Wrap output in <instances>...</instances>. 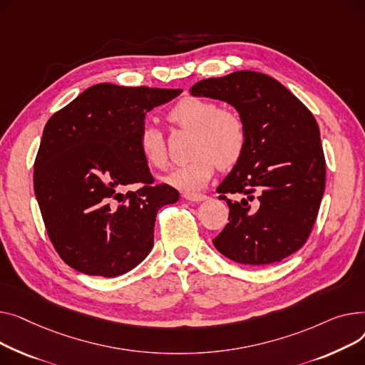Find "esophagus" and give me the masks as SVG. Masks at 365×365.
I'll return each instance as SVG.
<instances>
[{
    "label": "esophagus",
    "instance_id": "esophagus-1",
    "mask_svg": "<svg viewBox=\"0 0 365 365\" xmlns=\"http://www.w3.org/2000/svg\"><path fill=\"white\" fill-rule=\"evenodd\" d=\"M184 199L188 202L199 203V202H205L207 199V196L206 195H184Z\"/></svg>",
    "mask_w": 365,
    "mask_h": 365
}]
</instances>
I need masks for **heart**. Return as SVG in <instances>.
<instances>
[{
  "instance_id": "heart-1",
  "label": "heart",
  "mask_w": 365,
  "mask_h": 365,
  "mask_svg": "<svg viewBox=\"0 0 365 365\" xmlns=\"http://www.w3.org/2000/svg\"><path fill=\"white\" fill-rule=\"evenodd\" d=\"M169 122L192 131L190 153L192 158L162 178L166 184L185 192H195L206 187L215 173L217 163L228 169L237 163L245 152L246 128L242 118L221 110L215 103L200 97L180 100L168 113ZM138 150L144 162L156 169L168 163L163 133L156 126L145 125L138 134Z\"/></svg>"
}]
</instances>
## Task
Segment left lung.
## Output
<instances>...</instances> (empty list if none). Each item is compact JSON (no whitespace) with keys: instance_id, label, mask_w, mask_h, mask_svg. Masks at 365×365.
I'll use <instances>...</instances> for the list:
<instances>
[{"instance_id":"1","label":"left lung","mask_w":365,"mask_h":365,"mask_svg":"<svg viewBox=\"0 0 365 365\" xmlns=\"http://www.w3.org/2000/svg\"><path fill=\"white\" fill-rule=\"evenodd\" d=\"M190 94L228 103L246 128L245 152L217 188L230 217L213 246L247 267L283 261L305 245L324 195L315 118L283 83L253 71L199 81ZM228 192L241 199L227 200Z\"/></svg>"}]
</instances>
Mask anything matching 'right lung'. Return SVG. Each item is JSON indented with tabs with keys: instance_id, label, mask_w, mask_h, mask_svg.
I'll return each instance as SVG.
<instances>
[{
	"instance_id": "obj_1",
	"label": "right lung",
	"mask_w": 365,
	"mask_h": 365,
	"mask_svg": "<svg viewBox=\"0 0 365 365\" xmlns=\"http://www.w3.org/2000/svg\"><path fill=\"white\" fill-rule=\"evenodd\" d=\"M181 93L97 83L47 122L34 188L51 243L73 269L118 277L152 252L158 210L180 192L153 185L138 134L147 112ZM133 183L143 187L125 195Z\"/></svg>"
}]
</instances>
